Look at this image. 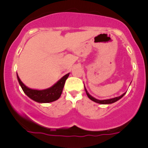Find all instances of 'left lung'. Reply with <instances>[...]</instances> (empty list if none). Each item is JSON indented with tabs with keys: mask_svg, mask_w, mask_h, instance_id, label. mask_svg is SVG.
I'll return each mask as SVG.
<instances>
[{
	"mask_svg": "<svg viewBox=\"0 0 148 148\" xmlns=\"http://www.w3.org/2000/svg\"><path fill=\"white\" fill-rule=\"evenodd\" d=\"M84 89H85V91H86V95H87L88 97H89V99H91V100H92V101H93V102H95L99 103V104H112V103L117 102V101H118L119 99H120L121 98H122V97H123L124 95H125V93H124V94H122V95H121V96L117 97L112 98V99H103V100H99V99H96V98L93 97H92V96H91V95L89 94V92H87V90H86V88H85V86H84Z\"/></svg>",
	"mask_w": 148,
	"mask_h": 148,
	"instance_id": "1",
	"label": "left lung"
}]
</instances>
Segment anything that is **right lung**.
<instances>
[{"mask_svg":"<svg viewBox=\"0 0 148 148\" xmlns=\"http://www.w3.org/2000/svg\"><path fill=\"white\" fill-rule=\"evenodd\" d=\"M69 76V73L64 76L61 78L56 84L51 87L42 90H38V89H33L27 87L18 77L17 74V79L18 81L19 84L21 86L23 92L30 98L35 102L38 103H49L54 102L57 100L61 97L63 91V88L64 86V84L66 79Z\"/></svg>","mask_w":148,"mask_h":148,"instance_id":"add662e5","label":"right lung"}]
</instances>
